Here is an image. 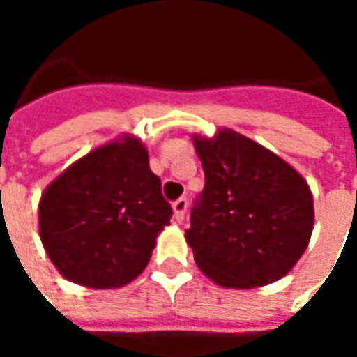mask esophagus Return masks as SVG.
Returning <instances> with one entry per match:
<instances>
[{
	"label": "esophagus",
	"mask_w": 357,
	"mask_h": 357,
	"mask_svg": "<svg viewBox=\"0 0 357 357\" xmlns=\"http://www.w3.org/2000/svg\"><path fill=\"white\" fill-rule=\"evenodd\" d=\"M172 213H174V218L178 220V222H183V218H185L186 213V199H178L172 202Z\"/></svg>",
	"instance_id": "obj_1"
}]
</instances>
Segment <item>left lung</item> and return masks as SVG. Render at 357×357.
Listing matches in <instances>:
<instances>
[{"label":"left lung","mask_w":357,"mask_h":357,"mask_svg":"<svg viewBox=\"0 0 357 357\" xmlns=\"http://www.w3.org/2000/svg\"><path fill=\"white\" fill-rule=\"evenodd\" d=\"M204 188L185 232L200 272L248 290L286 276L308 248L314 199L284 158L232 129L192 135Z\"/></svg>","instance_id":"8db88e82"}]
</instances>
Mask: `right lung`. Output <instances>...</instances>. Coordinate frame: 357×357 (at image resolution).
<instances>
[{"label":"right lung","instance_id":"add662e5","mask_svg":"<svg viewBox=\"0 0 357 357\" xmlns=\"http://www.w3.org/2000/svg\"><path fill=\"white\" fill-rule=\"evenodd\" d=\"M171 214L146 146L121 135L45 186L39 238L63 278L85 288H121L146 268Z\"/></svg>","mask_w":357,"mask_h":357}]
</instances>
